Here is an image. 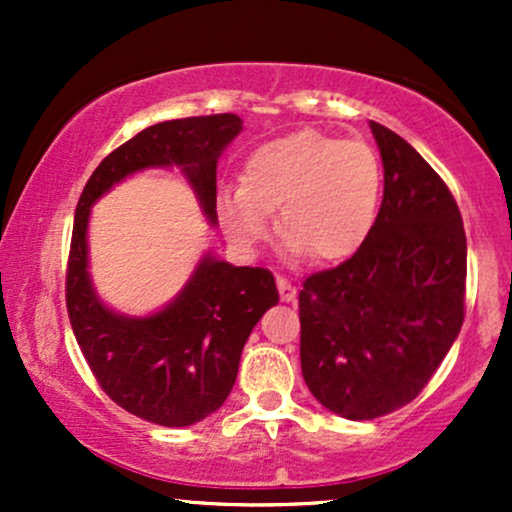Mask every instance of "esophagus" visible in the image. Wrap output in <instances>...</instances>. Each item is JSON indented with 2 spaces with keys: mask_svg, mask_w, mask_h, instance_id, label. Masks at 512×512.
Masks as SVG:
<instances>
[{
  "mask_svg": "<svg viewBox=\"0 0 512 512\" xmlns=\"http://www.w3.org/2000/svg\"><path fill=\"white\" fill-rule=\"evenodd\" d=\"M276 286H279V296H281V301L284 303H293L296 301V286L291 284L289 279H284V276H276Z\"/></svg>",
  "mask_w": 512,
  "mask_h": 512,
  "instance_id": "1",
  "label": "esophagus"
}]
</instances>
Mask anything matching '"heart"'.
Wrapping results in <instances>:
<instances>
[{
    "label": "heart",
    "instance_id": "b5f03b06",
    "mask_svg": "<svg viewBox=\"0 0 512 512\" xmlns=\"http://www.w3.org/2000/svg\"><path fill=\"white\" fill-rule=\"evenodd\" d=\"M383 204V166L366 142H344L317 129H296L257 146L240 185L216 199L223 233L255 250L276 228L291 260H349L363 248Z\"/></svg>",
    "mask_w": 512,
    "mask_h": 512
}]
</instances>
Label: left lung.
<instances>
[{"instance_id": "obj_1", "label": "left lung", "mask_w": 512, "mask_h": 512, "mask_svg": "<svg viewBox=\"0 0 512 512\" xmlns=\"http://www.w3.org/2000/svg\"><path fill=\"white\" fill-rule=\"evenodd\" d=\"M385 170L363 248L298 293L301 368L325 409L390 414L424 390L464 320L467 238L455 199L414 146L370 122Z\"/></svg>"}]
</instances>
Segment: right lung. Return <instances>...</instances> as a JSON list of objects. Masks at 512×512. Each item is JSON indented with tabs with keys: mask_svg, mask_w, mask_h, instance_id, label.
<instances>
[{
	"mask_svg": "<svg viewBox=\"0 0 512 512\" xmlns=\"http://www.w3.org/2000/svg\"><path fill=\"white\" fill-rule=\"evenodd\" d=\"M240 129L233 113L146 127L103 158L76 204L67 269L74 337L105 395L151 424L192 426L226 402L252 327L279 303V291L269 269L233 267L204 250L173 301L149 315L120 313L98 296L88 272L91 209L132 175L178 168L216 228V166Z\"/></svg>",
	"mask_w": 512,
	"mask_h": 512,
	"instance_id": "add662e5",
	"label": "right lung"
}]
</instances>
